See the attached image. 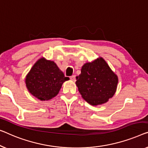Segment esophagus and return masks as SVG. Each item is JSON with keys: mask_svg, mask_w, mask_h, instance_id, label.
<instances>
[{"mask_svg": "<svg viewBox=\"0 0 148 148\" xmlns=\"http://www.w3.org/2000/svg\"><path fill=\"white\" fill-rule=\"evenodd\" d=\"M70 80H71L72 81H73V82L76 81V76H75L74 75H73V76H70Z\"/></svg>", "mask_w": 148, "mask_h": 148, "instance_id": "1", "label": "esophagus"}]
</instances>
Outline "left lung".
Instances as JSON below:
<instances>
[{"mask_svg": "<svg viewBox=\"0 0 148 148\" xmlns=\"http://www.w3.org/2000/svg\"><path fill=\"white\" fill-rule=\"evenodd\" d=\"M76 78L82 97L92 106L106 103L115 94L118 83V76L102 57L85 63Z\"/></svg>", "mask_w": 148, "mask_h": 148, "instance_id": "8db88e82", "label": "left lung"}]
</instances>
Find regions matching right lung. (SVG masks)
Wrapping results in <instances>:
<instances>
[{
    "label": "right lung",
    "instance_id": "obj_1",
    "mask_svg": "<svg viewBox=\"0 0 148 148\" xmlns=\"http://www.w3.org/2000/svg\"><path fill=\"white\" fill-rule=\"evenodd\" d=\"M69 79L54 61L42 57L26 74L25 83L33 96L41 101H47L57 96L63 83Z\"/></svg>",
    "mask_w": 148,
    "mask_h": 148
}]
</instances>
